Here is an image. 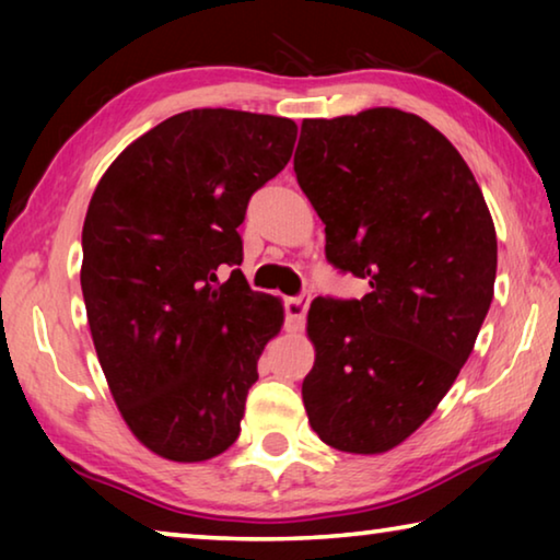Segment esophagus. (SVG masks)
Here are the masks:
<instances>
[{"mask_svg":"<svg viewBox=\"0 0 560 560\" xmlns=\"http://www.w3.org/2000/svg\"><path fill=\"white\" fill-rule=\"evenodd\" d=\"M311 296H299V299H287V326L291 330H301L303 320H306Z\"/></svg>","mask_w":560,"mask_h":560,"instance_id":"1","label":"esophagus"}]
</instances>
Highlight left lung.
Returning a JSON list of instances; mask_svg holds the SVG:
<instances>
[{
  "label": "left lung",
  "mask_w": 560,
  "mask_h": 560,
  "mask_svg": "<svg viewBox=\"0 0 560 560\" xmlns=\"http://www.w3.org/2000/svg\"><path fill=\"white\" fill-rule=\"evenodd\" d=\"M293 170L328 261L371 283L360 301L311 303V430L348 454L390 452L474 350L494 299V220L459 150L415 113L306 118Z\"/></svg>",
  "instance_id": "obj_1"
}]
</instances>
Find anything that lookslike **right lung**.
<instances>
[{
	"label": "right lung",
	"mask_w": 560,
	"mask_h": 560,
	"mask_svg": "<svg viewBox=\"0 0 560 560\" xmlns=\"http://www.w3.org/2000/svg\"><path fill=\"white\" fill-rule=\"evenodd\" d=\"M289 118L177 113L122 150L83 222L81 289L113 400L136 440L207 462L240 438L246 393L283 303L240 269L246 202L293 153Z\"/></svg>",
	"instance_id": "obj_1"
}]
</instances>
